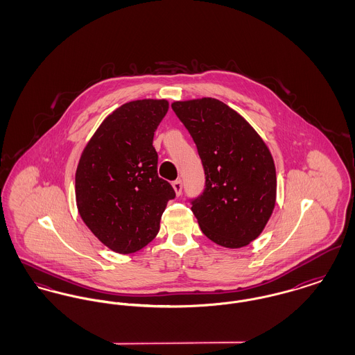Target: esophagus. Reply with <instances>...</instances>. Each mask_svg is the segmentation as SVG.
Wrapping results in <instances>:
<instances>
[{"mask_svg":"<svg viewBox=\"0 0 355 355\" xmlns=\"http://www.w3.org/2000/svg\"><path fill=\"white\" fill-rule=\"evenodd\" d=\"M171 185H173V189H174L177 196H180L182 193V181L181 180H175Z\"/></svg>","mask_w":355,"mask_h":355,"instance_id":"1","label":"esophagus"}]
</instances>
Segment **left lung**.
<instances>
[{"label":"left lung","mask_w":355,"mask_h":355,"mask_svg":"<svg viewBox=\"0 0 355 355\" xmlns=\"http://www.w3.org/2000/svg\"><path fill=\"white\" fill-rule=\"evenodd\" d=\"M191 135L205 171L202 194L191 200L203 234L223 248L249 245L275 205L270 152L249 122L216 98L171 103Z\"/></svg>","instance_id":"8db88e82"}]
</instances>
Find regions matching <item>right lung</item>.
<instances>
[{"label": "right lung", "instance_id": "obj_1", "mask_svg": "<svg viewBox=\"0 0 355 355\" xmlns=\"http://www.w3.org/2000/svg\"><path fill=\"white\" fill-rule=\"evenodd\" d=\"M166 100L123 103L103 119L81 154L76 201L81 218L105 246L135 253L152 242L175 191L158 177L153 137Z\"/></svg>", "mask_w": 355, "mask_h": 355}]
</instances>
